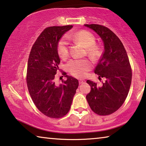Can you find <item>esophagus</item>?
<instances>
[{
    "mask_svg": "<svg viewBox=\"0 0 146 146\" xmlns=\"http://www.w3.org/2000/svg\"><path fill=\"white\" fill-rule=\"evenodd\" d=\"M79 84H82V83H84L85 82V80H83V79H80L79 80Z\"/></svg>",
    "mask_w": 146,
    "mask_h": 146,
    "instance_id": "obj_1",
    "label": "esophagus"
}]
</instances>
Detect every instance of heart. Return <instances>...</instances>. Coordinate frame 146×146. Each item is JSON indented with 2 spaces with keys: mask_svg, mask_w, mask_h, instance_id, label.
Wrapping results in <instances>:
<instances>
[{
  "mask_svg": "<svg viewBox=\"0 0 146 146\" xmlns=\"http://www.w3.org/2000/svg\"><path fill=\"white\" fill-rule=\"evenodd\" d=\"M69 40L75 43H80L87 48L88 54L92 59H96L101 55V50L96 44V38L91 32L80 31L67 36ZM68 41L66 38L62 39L58 43V51L62 59H66L69 55ZM91 62L88 60L73 59L67 64V69L71 75L76 77H82L86 75L91 68Z\"/></svg>",
  "mask_w": 146,
  "mask_h": 146,
  "instance_id": "1",
  "label": "heart"
}]
</instances>
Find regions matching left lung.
Wrapping results in <instances>:
<instances>
[{
    "label": "left lung",
    "mask_w": 146,
    "mask_h": 146,
    "mask_svg": "<svg viewBox=\"0 0 146 146\" xmlns=\"http://www.w3.org/2000/svg\"><path fill=\"white\" fill-rule=\"evenodd\" d=\"M100 37L104 52L95 69L99 78L106 79L103 85L88 80L91 87L86 99L97 114L109 115L123 105L128 95L132 80V71L124 46L118 37L110 29L99 25H84Z\"/></svg>",
    "instance_id": "left-lung-1"
}]
</instances>
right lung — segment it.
I'll use <instances>...</instances> for the list:
<instances>
[{
    "mask_svg": "<svg viewBox=\"0 0 146 146\" xmlns=\"http://www.w3.org/2000/svg\"><path fill=\"white\" fill-rule=\"evenodd\" d=\"M72 27L68 25L45 29L32 46L28 60L29 94L38 109L51 118H60L68 114L78 86L77 78L68 75L65 76L67 79L62 80V84L54 81L60 62L58 43Z\"/></svg>",
    "mask_w": 146,
    "mask_h": 146,
    "instance_id": "add662e5",
    "label": "right lung"
}]
</instances>
